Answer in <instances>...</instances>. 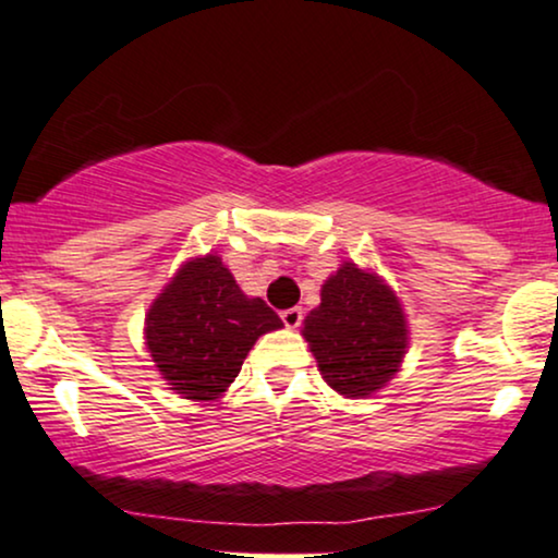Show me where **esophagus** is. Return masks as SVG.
<instances>
[{
	"label": "esophagus",
	"mask_w": 558,
	"mask_h": 558,
	"mask_svg": "<svg viewBox=\"0 0 558 558\" xmlns=\"http://www.w3.org/2000/svg\"><path fill=\"white\" fill-rule=\"evenodd\" d=\"M280 319H283V325L288 327V330H296L301 322H304V308L301 306L283 308V312H280Z\"/></svg>",
	"instance_id": "esophagus-1"
}]
</instances>
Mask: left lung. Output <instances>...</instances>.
Here are the masks:
<instances>
[{"instance_id": "obj_1", "label": "left lung", "mask_w": 558, "mask_h": 558, "mask_svg": "<svg viewBox=\"0 0 558 558\" xmlns=\"http://www.w3.org/2000/svg\"><path fill=\"white\" fill-rule=\"evenodd\" d=\"M304 338L322 377L345 398H366L385 387L408 345L400 301L353 262L322 286V304L306 317Z\"/></svg>"}]
</instances>
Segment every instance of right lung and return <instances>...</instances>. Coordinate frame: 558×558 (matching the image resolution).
Returning a JSON list of instances; mask_svg holds the SVG:
<instances>
[{
	"mask_svg": "<svg viewBox=\"0 0 558 558\" xmlns=\"http://www.w3.org/2000/svg\"><path fill=\"white\" fill-rule=\"evenodd\" d=\"M283 327L262 299L241 293L220 257L192 259L145 319L158 372L190 400H213L239 377L259 335Z\"/></svg>",
	"mask_w": 558,
	"mask_h": 558,
	"instance_id": "right-lung-1",
	"label": "right lung"
}]
</instances>
